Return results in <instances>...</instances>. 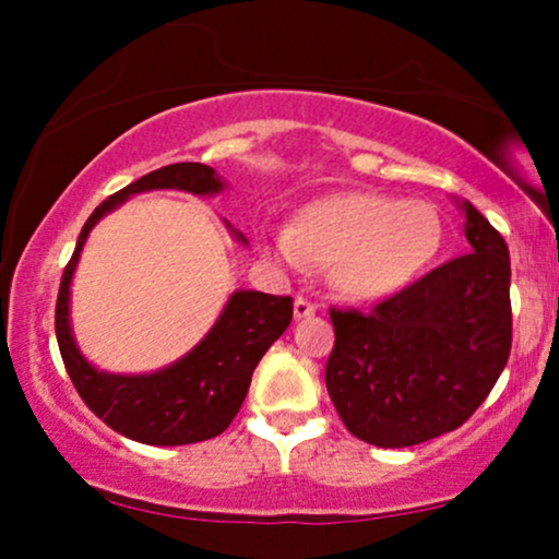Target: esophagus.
<instances>
[{"label":"esophagus","instance_id":"34e87169","mask_svg":"<svg viewBox=\"0 0 559 559\" xmlns=\"http://www.w3.org/2000/svg\"><path fill=\"white\" fill-rule=\"evenodd\" d=\"M316 310H318V307L312 305V301H307V299H301V297L294 299V318H297V320L312 318V316H316Z\"/></svg>","mask_w":559,"mask_h":559}]
</instances>
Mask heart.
<instances>
[{
  "mask_svg": "<svg viewBox=\"0 0 559 559\" xmlns=\"http://www.w3.org/2000/svg\"><path fill=\"white\" fill-rule=\"evenodd\" d=\"M444 247V217L431 202L378 191H336L312 199L292 228L267 234L284 265L331 267L344 299L381 301L413 286Z\"/></svg>",
  "mask_w": 559,
  "mask_h": 559,
  "instance_id": "1",
  "label": "heart"
}]
</instances>
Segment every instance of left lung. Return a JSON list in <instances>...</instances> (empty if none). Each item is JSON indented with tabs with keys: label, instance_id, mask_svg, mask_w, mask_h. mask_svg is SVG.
Listing matches in <instances>:
<instances>
[{
	"label": "left lung",
	"instance_id": "1",
	"mask_svg": "<svg viewBox=\"0 0 559 559\" xmlns=\"http://www.w3.org/2000/svg\"><path fill=\"white\" fill-rule=\"evenodd\" d=\"M457 204L471 254L423 275L370 316L331 310L336 344L325 386L349 433L373 447H413L460 428L510 357V252L471 202Z\"/></svg>",
	"mask_w": 559,
	"mask_h": 559
}]
</instances>
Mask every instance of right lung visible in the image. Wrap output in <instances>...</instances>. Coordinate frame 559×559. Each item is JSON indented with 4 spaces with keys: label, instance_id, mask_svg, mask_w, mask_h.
<instances>
[{
    "label": "right lung",
    "instance_id": "obj_1",
    "mask_svg": "<svg viewBox=\"0 0 559 559\" xmlns=\"http://www.w3.org/2000/svg\"><path fill=\"white\" fill-rule=\"evenodd\" d=\"M176 189L194 197H215L226 189L215 168L202 163H176L146 173L99 204L62 273L57 294L55 331L70 381L88 409L126 439L152 447L197 444L221 436L239 413L252 373L271 344L288 329L294 316L292 297L239 288L226 301L213 329L183 357L152 373H107L83 357L70 325V284L79 267L83 243L96 223L118 210L126 199L144 191ZM234 239L247 247L241 230L226 223Z\"/></svg>",
    "mask_w": 559,
    "mask_h": 559
}]
</instances>
